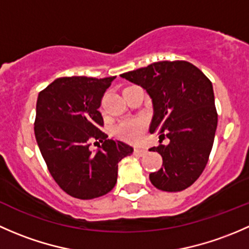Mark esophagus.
Instances as JSON below:
<instances>
[{"label":"esophagus","instance_id":"obj_1","mask_svg":"<svg viewBox=\"0 0 249 249\" xmlns=\"http://www.w3.org/2000/svg\"><path fill=\"white\" fill-rule=\"evenodd\" d=\"M134 153L138 156H143L147 153V148H143V147H135L134 148Z\"/></svg>","mask_w":249,"mask_h":249}]
</instances>
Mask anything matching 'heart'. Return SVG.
<instances>
[{
	"instance_id": "obj_1",
	"label": "heart",
	"mask_w": 249,
	"mask_h": 249,
	"mask_svg": "<svg viewBox=\"0 0 249 249\" xmlns=\"http://www.w3.org/2000/svg\"><path fill=\"white\" fill-rule=\"evenodd\" d=\"M146 129V122L143 119L135 117L121 121L115 125L114 133L121 139L128 142H138L142 140L143 132Z\"/></svg>"
}]
</instances>
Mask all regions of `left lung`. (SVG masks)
Segmentation results:
<instances>
[{"instance_id": "left-lung-1", "label": "left lung", "mask_w": 249, "mask_h": 249, "mask_svg": "<svg viewBox=\"0 0 249 249\" xmlns=\"http://www.w3.org/2000/svg\"><path fill=\"white\" fill-rule=\"evenodd\" d=\"M121 78L146 89L153 107L150 133L170 140L150 148L163 158V168L150 174L151 183L165 192L188 188L204 171L213 145L218 116L212 83L187 61L155 62Z\"/></svg>"}]
</instances>
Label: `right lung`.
Segmentation results:
<instances>
[{
    "instance_id": "obj_1",
    "label": "right lung",
    "mask_w": 249,
    "mask_h": 249,
    "mask_svg": "<svg viewBox=\"0 0 249 249\" xmlns=\"http://www.w3.org/2000/svg\"><path fill=\"white\" fill-rule=\"evenodd\" d=\"M115 78H58L38 94V147L56 183L76 199L109 193L116 184L119 162L133 153L132 146L107 139L101 130L98 109ZM92 142L102 143L94 153L89 150Z\"/></svg>"
}]
</instances>
